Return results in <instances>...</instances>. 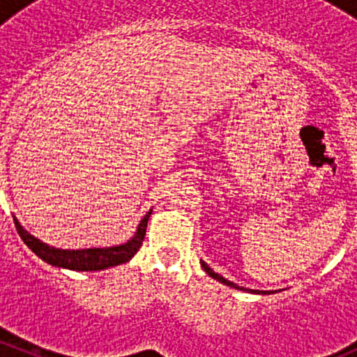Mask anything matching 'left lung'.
I'll use <instances>...</instances> for the list:
<instances>
[{"instance_id": "obj_1", "label": "left lung", "mask_w": 357, "mask_h": 357, "mask_svg": "<svg viewBox=\"0 0 357 357\" xmlns=\"http://www.w3.org/2000/svg\"><path fill=\"white\" fill-rule=\"evenodd\" d=\"M202 268H204V271H205V273H207V275H208V276H212V278H214V280H218V282L225 283V285H228V287H233V289H240V287H236V285H235V283H231V282H229V280L222 278V276H221V275H218V273H214V271H212V269H211V268H208V266H207V264H205V262H204V261H202ZM240 290H248V289H240ZM248 291H254V290H248ZM257 294H269V291H257Z\"/></svg>"}]
</instances>
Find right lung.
<instances>
[{
  "label": "right lung",
  "instance_id": "right-lung-1",
  "mask_svg": "<svg viewBox=\"0 0 357 357\" xmlns=\"http://www.w3.org/2000/svg\"><path fill=\"white\" fill-rule=\"evenodd\" d=\"M152 212L145 215L142 219L138 226V231L136 235L129 240L128 243H122L117 247H107V248H84V250H60V248H53L45 245L43 242H39L38 238H34L32 235H29L27 231L19 225V221L15 219V228L19 231L20 238L24 240V243L34 252L36 255L46 261L52 266H59V268H67V269H75V271H96V269H105L110 266L122 264V262H128L132 255L138 252V248L142 247L143 240H145L146 233V222Z\"/></svg>",
  "mask_w": 357,
  "mask_h": 357
}]
</instances>
